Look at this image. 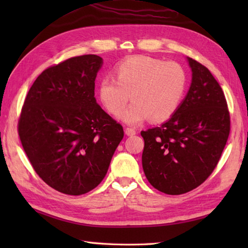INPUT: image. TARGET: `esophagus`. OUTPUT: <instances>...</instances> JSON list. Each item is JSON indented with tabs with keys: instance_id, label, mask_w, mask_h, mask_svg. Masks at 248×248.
I'll use <instances>...</instances> for the list:
<instances>
[{
	"instance_id": "esophagus-1",
	"label": "esophagus",
	"mask_w": 248,
	"mask_h": 248,
	"mask_svg": "<svg viewBox=\"0 0 248 248\" xmlns=\"http://www.w3.org/2000/svg\"><path fill=\"white\" fill-rule=\"evenodd\" d=\"M124 132H125V134H127L128 136H133V135L136 134V131L134 129H132V128H125Z\"/></svg>"
}]
</instances>
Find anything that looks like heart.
Here are the masks:
<instances>
[{
  "label": "heart",
  "instance_id": "b5f03b06",
  "mask_svg": "<svg viewBox=\"0 0 248 248\" xmlns=\"http://www.w3.org/2000/svg\"><path fill=\"white\" fill-rule=\"evenodd\" d=\"M116 78L105 77L99 85V97L109 113L117 114L129 99L134 102L119 118L139 125L151 117L170 119L177 112L186 88V73L181 65L150 56H133L115 69Z\"/></svg>",
  "mask_w": 248,
  "mask_h": 248
}]
</instances>
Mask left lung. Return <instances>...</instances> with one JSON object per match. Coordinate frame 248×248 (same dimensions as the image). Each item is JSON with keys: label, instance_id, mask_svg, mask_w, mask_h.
<instances>
[{"label": "left lung", "instance_id": "obj_1", "mask_svg": "<svg viewBox=\"0 0 248 248\" xmlns=\"http://www.w3.org/2000/svg\"><path fill=\"white\" fill-rule=\"evenodd\" d=\"M192 84L170 120L141 131V163L157 191L180 195L196 188L211 175L230 132L227 101L207 67L187 57Z\"/></svg>", "mask_w": 248, "mask_h": 248}]
</instances>
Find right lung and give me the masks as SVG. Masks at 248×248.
<instances>
[{
    "instance_id": "1",
    "label": "right lung",
    "mask_w": 248,
    "mask_h": 248,
    "mask_svg": "<svg viewBox=\"0 0 248 248\" xmlns=\"http://www.w3.org/2000/svg\"><path fill=\"white\" fill-rule=\"evenodd\" d=\"M102 59L86 54L46 68L26 94L18 133L43 180L67 195L98 186L124 138L123 125L94 98Z\"/></svg>"
}]
</instances>
